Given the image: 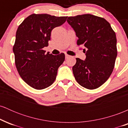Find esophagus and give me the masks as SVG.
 <instances>
[{
    "mask_svg": "<svg viewBox=\"0 0 128 128\" xmlns=\"http://www.w3.org/2000/svg\"><path fill=\"white\" fill-rule=\"evenodd\" d=\"M66 59H67V58H68L69 57H70V56H69L68 55H67V54H66Z\"/></svg>",
    "mask_w": 128,
    "mask_h": 128,
    "instance_id": "esophagus-1",
    "label": "esophagus"
}]
</instances>
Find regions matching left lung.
I'll use <instances>...</instances> for the list:
<instances>
[{"mask_svg":"<svg viewBox=\"0 0 128 128\" xmlns=\"http://www.w3.org/2000/svg\"><path fill=\"white\" fill-rule=\"evenodd\" d=\"M67 21L78 37L77 44L86 48V60L76 58L72 68L75 79L86 88H98L108 80L115 65V32L105 18L92 14L69 17Z\"/></svg>","mask_w":128,"mask_h":128,"instance_id":"8db88e82","label":"left lung"}]
</instances>
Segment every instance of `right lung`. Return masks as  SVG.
<instances>
[{
  "instance_id": "right-lung-1",
  "label": "right lung",
  "mask_w": 128,
  "mask_h": 128,
  "mask_svg": "<svg viewBox=\"0 0 128 128\" xmlns=\"http://www.w3.org/2000/svg\"><path fill=\"white\" fill-rule=\"evenodd\" d=\"M67 18L33 14L17 29L13 46L16 68L22 79L34 88L42 90L51 86L65 60L64 53L53 55L42 49L49 44L52 29L62 25Z\"/></svg>"
}]
</instances>
